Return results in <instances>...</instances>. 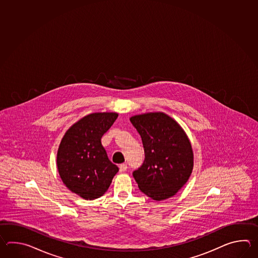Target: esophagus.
Here are the masks:
<instances>
[{
	"instance_id": "esophagus-1",
	"label": "esophagus",
	"mask_w": 258,
	"mask_h": 258,
	"mask_svg": "<svg viewBox=\"0 0 258 258\" xmlns=\"http://www.w3.org/2000/svg\"><path fill=\"white\" fill-rule=\"evenodd\" d=\"M127 170V164L123 163V164L120 165V172H124Z\"/></svg>"
}]
</instances>
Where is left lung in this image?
<instances>
[{
  "instance_id": "left-lung-1",
  "label": "left lung",
  "mask_w": 258,
  "mask_h": 258,
  "mask_svg": "<svg viewBox=\"0 0 258 258\" xmlns=\"http://www.w3.org/2000/svg\"><path fill=\"white\" fill-rule=\"evenodd\" d=\"M142 139L145 159L133 172L141 192L160 201L171 198L191 175L194 155L184 131L170 116L150 112L130 118Z\"/></svg>"
}]
</instances>
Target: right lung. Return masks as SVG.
<instances>
[{
	"label": "right lung",
	"mask_w": 258,
	"mask_h": 258,
	"mask_svg": "<svg viewBox=\"0 0 258 258\" xmlns=\"http://www.w3.org/2000/svg\"><path fill=\"white\" fill-rule=\"evenodd\" d=\"M117 117L115 112L85 116L61 139L57 153L60 179L69 190L87 200L102 197L119 170L101 144V137Z\"/></svg>",
	"instance_id": "obj_1"
}]
</instances>
